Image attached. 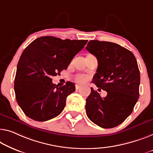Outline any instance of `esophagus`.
I'll list each match as a JSON object with an SVG mask.
<instances>
[{
	"mask_svg": "<svg viewBox=\"0 0 153 153\" xmlns=\"http://www.w3.org/2000/svg\"><path fill=\"white\" fill-rule=\"evenodd\" d=\"M80 87H81V85H79V84H76V88L77 90H78Z\"/></svg>",
	"mask_w": 153,
	"mask_h": 153,
	"instance_id": "34e87169",
	"label": "esophagus"
}]
</instances>
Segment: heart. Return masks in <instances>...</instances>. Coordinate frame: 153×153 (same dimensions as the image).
I'll list each match as a JSON object with an SVG mask.
<instances>
[{"label":"heart","mask_w":153,"mask_h":153,"mask_svg":"<svg viewBox=\"0 0 153 153\" xmlns=\"http://www.w3.org/2000/svg\"><path fill=\"white\" fill-rule=\"evenodd\" d=\"M87 77L84 74H77V76L75 77V80H76L77 82L79 83H83L86 80Z\"/></svg>","instance_id":"b5f03b06"}]
</instances>
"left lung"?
<instances>
[{
  "label": "left lung",
  "instance_id": "obj_1",
  "mask_svg": "<svg viewBox=\"0 0 153 153\" xmlns=\"http://www.w3.org/2000/svg\"><path fill=\"white\" fill-rule=\"evenodd\" d=\"M86 49L97 59L98 67L92 81L102 97L91 88L86 99V113L91 121L104 128L122 124L133 112L140 96V74L134 54L116 43L90 40Z\"/></svg>",
  "mask_w": 153,
  "mask_h": 153
}]
</instances>
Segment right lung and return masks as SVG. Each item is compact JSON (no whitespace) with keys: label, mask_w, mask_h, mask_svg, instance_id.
I'll list each match as a JSON object with an SVG mask.
<instances>
[{"label":"right lung","mask_w":153,"mask_h":153,"mask_svg":"<svg viewBox=\"0 0 153 153\" xmlns=\"http://www.w3.org/2000/svg\"><path fill=\"white\" fill-rule=\"evenodd\" d=\"M87 41L42 36L26 47L17 65L14 91L27 117L45 122L62 113L67 96L76 91L75 84L67 82L58 87L51 77L67 69Z\"/></svg>","instance_id":"1"}]
</instances>
